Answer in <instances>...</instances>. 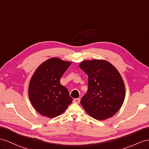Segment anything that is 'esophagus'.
I'll list each match as a JSON object with an SVG mask.
<instances>
[{
	"mask_svg": "<svg viewBox=\"0 0 149 149\" xmlns=\"http://www.w3.org/2000/svg\"><path fill=\"white\" fill-rule=\"evenodd\" d=\"M80 99L79 98H77V99H74L73 102L74 103H76V104H79L80 103Z\"/></svg>",
	"mask_w": 149,
	"mask_h": 149,
	"instance_id": "1",
	"label": "esophagus"
}]
</instances>
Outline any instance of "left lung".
Instances as JSON below:
<instances>
[{"label": "left lung", "mask_w": 149, "mask_h": 149, "mask_svg": "<svg viewBox=\"0 0 149 149\" xmlns=\"http://www.w3.org/2000/svg\"><path fill=\"white\" fill-rule=\"evenodd\" d=\"M79 67L88 75V90L80 100L82 107L97 120L116 114L124 102V82L119 72L105 60L84 61Z\"/></svg>", "instance_id": "left-lung-1"}]
</instances>
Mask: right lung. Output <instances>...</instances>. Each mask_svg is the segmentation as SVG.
Instances as JSON below:
<instances>
[{
	"mask_svg": "<svg viewBox=\"0 0 149 149\" xmlns=\"http://www.w3.org/2000/svg\"><path fill=\"white\" fill-rule=\"evenodd\" d=\"M71 64L70 62L50 58L40 64L30 80L29 97L42 116L56 117L64 112L72 102L67 88L60 79Z\"/></svg>",
	"mask_w": 149,
	"mask_h": 149,
	"instance_id": "right-lung-1",
	"label": "right lung"
}]
</instances>
